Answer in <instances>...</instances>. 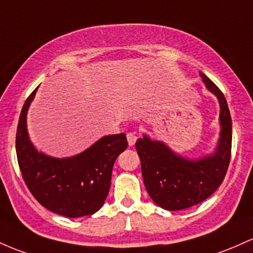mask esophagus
Instances as JSON below:
<instances>
[{"instance_id":"obj_1","label":"esophagus","mask_w":253,"mask_h":253,"mask_svg":"<svg viewBox=\"0 0 253 253\" xmlns=\"http://www.w3.org/2000/svg\"><path fill=\"white\" fill-rule=\"evenodd\" d=\"M126 138H127V143H129V146H134L136 140H137V136H136L134 132H127L126 134Z\"/></svg>"}]
</instances>
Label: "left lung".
<instances>
[{
  "instance_id": "1",
  "label": "left lung",
  "mask_w": 253,
  "mask_h": 253,
  "mask_svg": "<svg viewBox=\"0 0 253 253\" xmlns=\"http://www.w3.org/2000/svg\"><path fill=\"white\" fill-rule=\"evenodd\" d=\"M200 75L220 104V137L214 152L188 159L147 135L136 141L147 192L166 211H181L207 200L223 181L231 160L232 119L226 98L211 79L203 73Z\"/></svg>"
}]
</instances>
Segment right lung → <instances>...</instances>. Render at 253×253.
<instances>
[{
    "mask_svg": "<svg viewBox=\"0 0 253 253\" xmlns=\"http://www.w3.org/2000/svg\"><path fill=\"white\" fill-rule=\"evenodd\" d=\"M36 88L20 113L16 157L25 184L49 211L67 217L92 215L103 207L111 185L113 164L126 149V134L104 136L78 155L53 158L33 146L27 131V111Z\"/></svg>",
    "mask_w": 253,
    "mask_h": 253,
    "instance_id": "1",
    "label": "right lung"
}]
</instances>
